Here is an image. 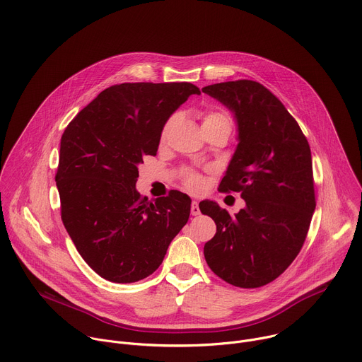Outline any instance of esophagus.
<instances>
[{
  "mask_svg": "<svg viewBox=\"0 0 362 362\" xmlns=\"http://www.w3.org/2000/svg\"><path fill=\"white\" fill-rule=\"evenodd\" d=\"M190 212H192V215H193V216H197V215H200L199 203H197L196 200H193V202H192V206H190Z\"/></svg>",
  "mask_w": 362,
  "mask_h": 362,
  "instance_id": "34e87169",
  "label": "esophagus"
}]
</instances>
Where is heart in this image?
Returning <instances> with one entry per match:
<instances>
[{"instance_id":"obj_1","label":"heart","mask_w":362,"mask_h":362,"mask_svg":"<svg viewBox=\"0 0 362 362\" xmlns=\"http://www.w3.org/2000/svg\"><path fill=\"white\" fill-rule=\"evenodd\" d=\"M175 120H176V117L173 116V117L169 119V122L165 124V127H163V137H166V134H168V132L170 130V127H172V124L175 123ZM223 120H229V117H228L226 115H223V113L212 112V113H208V115H206V116L203 117L202 127H204V126H212V124H216V123L223 122ZM186 182H187V185H189L192 189H196V187L200 186V177L196 176V175H190Z\"/></svg>"}]
</instances>
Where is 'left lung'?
<instances>
[{
	"instance_id": "8db88e82",
	"label": "left lung",
	"mask_w": 362,
	"mask_h": 362,
	"mask_svg": "<svg viewBox=\"0 0 362 362\" xmlns=\"http://www.w3.org/2000/svg\"><path fill=\"white\" fill-rule=\"evenodd\" d=\"M232 112L238 146L219 185L239 192L235 216L214 200L199 203L216 223L204 259L223 281L259 288L276 279L299 253L315 211L313 158L308 140L282 103L250 80L202 88Z\"/></svg>"
}]
</instances>
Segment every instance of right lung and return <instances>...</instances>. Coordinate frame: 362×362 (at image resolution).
<instances>
[{
    "mask_svg": "<svg viewBox=\"0 0 362 362\" xmlns=\"http://www.w3.org/2000/svg\"><path fill=\"white\" fill-rule=\"evenodd\" d=\"M200 90L192 83H123L101 91L67 126L56 183L62 219L87 265L110 282L156 271L187 223L190 197L154 203L136 189L139 165L158 153L169 117Z\"/></svg>",
    "mask_w": 362,
    "mask_h": 362,
    "instance_id": "right-lung-1",
    "label": "right lung"
}]
</instances>
